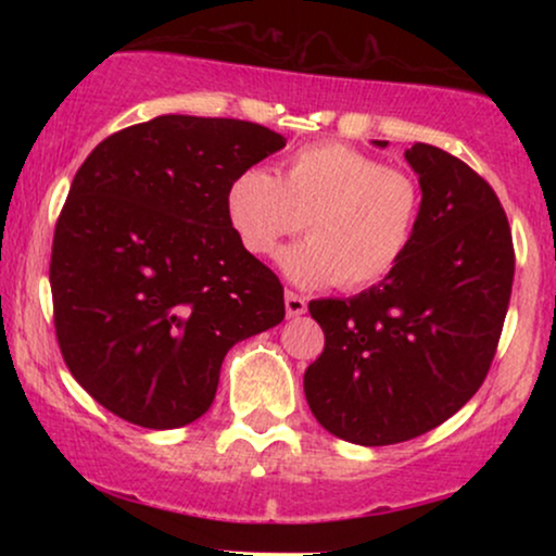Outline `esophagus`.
I'll use <instances>...</instances> for the list:
<instances>
[{
  "label": "esophagus",
  "mask_w": 556,
  "mask_h": 556,
  "mask_svg": "<svg viewBox=\"0 0 556 556\" xmlns=\"http://www.w3.org/2000/svg\"><path fill=\"white\" fill-rule=\"evenodd\" d=\"M305 308H308V303H305L303 295H298V292H292V290L285 292V311H287V316H290V318L303 316Z\"/></svg>",
  "instance_id": "1"
}]
</instances>
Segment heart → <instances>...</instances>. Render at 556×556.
<instances>
[{
  "mask_svg": "<svg viewBox=\"0 0 556 556\" xmlns=\"http://www.w3.org/2000/svg\"><path fill=\"white\" fill-rule=\"evenodd\" d=\"M420 203L410 172L344 143H314L287 159L282 177L264 167L240 172L225 206L251 256H269L308 227V240L279 253V266L295 285L361 290L389 277L410 251Z\"/></svg>",
  "mask_w": 556,
  "mask_h": 556,
  "instance_id": "heart-1",
  "label": "heart"
}]
</instances>
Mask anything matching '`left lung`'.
<instances>
[{
    "instance_id": "1",
    "label": "left lung",
    "mask_w": 556,
    "mask_h": 556,
    "mask_svg": "<svg viewBox=\"0 0 556 556\" xmlns=\"http://www.w3.org/2000/svg\"><path fill=\"white\" fill-rule=\"evenodd\" d=\"M405 159L424 195L410 251L361 295L308 303L327 342L305 400L324 429L363 446L416 439L473 397L513 292V232L491 185L437 146Z\"/></svg>"
}]
</instances>
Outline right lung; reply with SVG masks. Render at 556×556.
I'll list each match as a JSON object with an SVG mask.
<instances>
[{
  "label": "right lung",
  "instance_id": "add662e5",
  "mask_svg": "<svg viewBox=\"0 0 556 556\" xmlns=\"http://www.w3.org/2000/svg\"><path fill=\"white\" fill-rule=\"evenodd\" d=\"M285 143L245 119L162 114L83 162L54 229V329L70 374L114 416L193 424L227 350L285 318L277 274L225 206L229 182Z\"/></svg>",
  "mask_w": 556,
  "mask_h": 556
}]
</instances>
